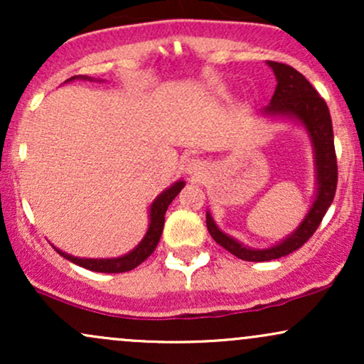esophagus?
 I'll return each mask as SVG.
<instances>
[{"instance_id": "34e87169", "label": "esophagus", "mask_w": 364, "mask_h": 364, "mask_svg": "<svg viewBox=\"0 0 364 364\" xmlns=\"http://www.w3.org/2000/svg\"><path fill=\"white\" fill-rule=\"evenodd\" d=\"M186 173L193 179H198L200 181V179H203L208 174V162L200 157L190 159L186 164Z\"/></svg>"}]
</instances>
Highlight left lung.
Returning a JSON list of instances; mask_svg holds the SVG:
<instances>
[{"label":"left lung","instance_id":"left-lung-1","mask_svg":"<svg viewBox=\"0 0 364 364\" xmlns=\"http://www.w3.org/2000/svg\"><path fill=\"white\" fill-rule=\"evenodd\" d=\"M269 66L274 70L275 78H277V87H275L270 106H267L263 112L274 116L286 114L289 118L298 119L308 129L313 147H315L318 191H316V200L313 202V207L304 217L301 225L282 243L267 250L246 248V246L237 243L236 240L224 235L217 228L212 215L207 212V229L215 243H219L229 253L246 262L275 260V258L286 257V255L301 248L313 236V232L318 229L337 190V157L336 147H333L332 119H330L327 102L320 97L315 87L292 66L277 61H269Z\"/></svg>","mask_w":364,"mask_h":364}]
</instances>
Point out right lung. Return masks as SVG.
<instances>
[{
	"instance_id": "add662e5",
	"label": "right lung",
	"mask_w": 364,
	"mask_h": 364,
	"mask_svg": "<svg viewBox=\"0 0 364 364\" xmlns=\"http://www.w3.org/2000/svg\"><path fill=\"white\" fill-rule=\"evenodd\" d=\"M80 78L82 80H85V78H89V77H82L80 75ZM70 80H75V77L68 78L66 82H70ZM183 186H185V181H178V183H174L171 188H168L164 193H161L157 196L156 202H154L152 207H150V224H149L147 235H145L144 240H141V243L136 246L133 252L124 255V257L107 258V260H104V258L102 260H94V258H77V257H72V255H68V253H63L61 250H56V248L54 250H56V252L60 253L63 258H66V260L77 263V265L83 267V269L94 270V272L119 274V272H128V270H133L135 267H139L141 262L147 260L150 255L154 253V250L157 248V243H159V240H161V235H162V228H164L166 210H168L169 203L176 198V195L181 191Z\"/></svg>"
}]
</instances>
